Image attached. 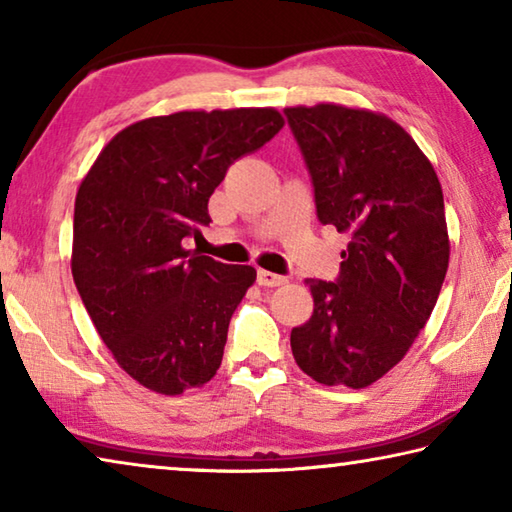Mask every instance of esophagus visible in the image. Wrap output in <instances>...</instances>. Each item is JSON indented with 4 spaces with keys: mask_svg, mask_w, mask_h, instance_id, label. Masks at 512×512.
<instances>
[{
    "mask_svg": "<svg viewBox=\"0 0 512 512\" xmlns=\"http://www.w3.org/2000/svg\"><path fill=\"white\" fill-rule=\"evenodd\" d=\"M284 282H287V277H284V275L264 271V268H259V271H257V284H259V287H282Z\"/></svg>",
    "mask_w": 512,
    "mask_h": 512,
    "instance_id": "esophagus-1",
    "label": "esophagus"
}]
</instances>
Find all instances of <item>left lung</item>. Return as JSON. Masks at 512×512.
Masks as SVG:
<instances>
[{"label": "left lung", "instance_id": "8db88e82", "mask_svg": "<svg viewBox=\"0 0 512 512\" xmlns=\"http://www.w3.org/2000/svg\"><path fill=\"white\" fill-rule=\"evenodd\" d=\"M305 155L320 223L350 237L336 282L307 280L314 314L291 329L302 372L366 388L427 325L449 266L443 187L391 117L341 103L284 108Z\"/></svg>", "mask_w": 512, "mask_h": 512}]
</instances>
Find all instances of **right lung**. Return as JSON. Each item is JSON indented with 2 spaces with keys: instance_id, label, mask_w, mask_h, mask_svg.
<instances>
[{
  "instance_id": "right-lung-1",
  "label": "right lung",
  "mask_w": 512,
  "mask_h": 512,
  "mask_svg": "<svg viewBox=\"0 0 512 512\" xmlns=\"http://www.w3.org/2000/svg\"><path fill=\"white\" fill-rule=\"evenodd\" d=\"M275 108L180 110L140 119L103 146L74 203L72 275L101 341L144 388L180 395L221 366L253 266L183 246L212 219L232 164L273 140Z\"/></svg>"
}]
</instances>
